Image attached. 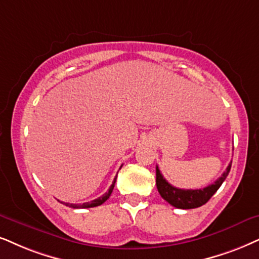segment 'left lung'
<instances>
[{"instance_id": "obj_1", "label": "left lung", "mask_w": 259, "mask_h": 259, "mask_svg": "<svg viewBox=\"0 0 259 259\" xmlns=\"http://www.w3.org/2000/svg\"><path fill=\"white\" fill-rule=\"evenodd\" d=\"M232 162L227 166L226 171L222 173V176L218 179L214 184H210L203 189L196 190H185L178 189L169 184V183L163 178V176L160 172L158 166H156V188L161 197L167 201L173 207L179 209H194L198 208L201 205L205 204L211 196L218 191L225 179L227 178L228 173L231 171Z\"/></svg>"}]
</instances>
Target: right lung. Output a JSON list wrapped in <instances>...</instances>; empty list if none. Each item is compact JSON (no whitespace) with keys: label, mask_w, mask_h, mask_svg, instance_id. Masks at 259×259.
Here are the masks:
<instances>
[{"label":"right lung","mask_w":259,"mask_h":259,"mask_svg":"<svg viewBox=\"0 0 259 259\" xmlns=\"http://www.w3.org/2000/svg\"><path fill=\"white\" fill-rule=\"evenodd\" d=\"M116 179H117V176L114 177V179H113V182H112V185L110 186L109 190H107L106 194H104L103 196H100L99 198L93 199V201H91V202L82 203V204H73V203H65V202H61V203H63V204L67 205V207L75 208V209H76V208H93V207H98V205L103 204V203L105 202L106 199L110 197L111 194H112V190H113V188H114V183H116Z\"/></svg>","instance_id":"1"}]
</instances>
